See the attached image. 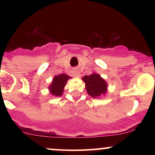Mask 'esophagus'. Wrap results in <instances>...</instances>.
<instances>
[{
    "label": "esophagus",
    "mask_w": 155,
    "mask_h": 155,
    "mask_svg": "<svg viewBox=\"0 0 155 155\" xmlns=\"http://www.w3.org/2000/svg\"><path fill=\"white\" fill-rule=\"evenodd\" d=\"M74 76H75V77L76 78H80V76H81V74H80L79 72H76L75 74H74Z\"/></svg>",
    "instance_id": "esophagus-1"
}]
</instances>
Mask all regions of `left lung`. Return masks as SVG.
Returning <instances> with one entry per match:
<instances>
[{"label":"left lung","mask_w":155,"mask_h":155,"mask_svg":"<svg viewBox=\"0 0 155 155\" xmlns=\"http://www.w3.org/2000/svg\"><path fill=\"white\" fill-rule=\"evenodd\" d=\"M85 83V88L88 95L93 98H101L108 91V84L101 75L92 73L89 76H84L82 78Z\"/></svg>","instance_id":"left-lung-1"}]
</instances>
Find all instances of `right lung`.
Instances as JSON below:
<instances>
[{"mask_svg":"<svg viewBox=\"0 0 155 155\" xmlns=\"http://www.w3.org/2000/svg\"><path fill=\"white\" fill-rule=\"evenodd\" d=\"M70 79H71V77L65 74L54 76L51 83L48 87L49 93L55 97H60L63 95L65 86L66 85L68 80Z\"/></svg>","mask_w":155,"mask_h":155,"instance_id":"right-lung-1","label":"right lung"}]
</instances>
